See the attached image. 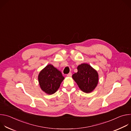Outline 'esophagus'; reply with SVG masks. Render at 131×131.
Returning <instances> with one entry per match:
<instances>
[{"instance_id": "esophagus-1", "label": "esophagus", "mask_w": 131, "mask_h": 131, "mask_svg": "<svg viewBox=\"0 0 131 131\" xmlns=\"http://www.w3.org/2000/svg\"><path fill=\"white\" fill-rule=\"evenodd\" d=\"M71 76H72V73H71V72H69L68 74H67V77H71Z\"/></svg>"}]
</instances>
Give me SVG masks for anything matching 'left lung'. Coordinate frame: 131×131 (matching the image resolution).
Returning a JSON list of instances; mask_svg holds the SVG:
<instances>
[{"label": "left lung", "instance_id": "obj_1", "mask_svg": "<svg viewBox=\"0 0 131 131\" xmlns=\"http://www.w3.org/2000/svg\"><path fill=\"white\" fill-rule=\"evenodd\" d=\"M78 72L72 75V78L79 88L88 93L94 90L99 81L97 72L88 64H82L77 67Z\"/></svg>", "mask_w": 131, "mask_h": 131}]
</instances>
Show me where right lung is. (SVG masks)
<instances>
[{"instance_id": "obj_1", "label": "right lung", "mask_w": 131, "mask_h": 131, "mask_svg": "<svg viewBox=\"0 0 131 131\" xmlns=\"http://www.w3.org/2000/svg\"><path fill=\"white\" fill-rule=\"evenodd\" d=\"M64 79L61 72L50 64L43 69L38 76L41 89L48 94L57 92Z\"/></svg>"}]
</instances>
